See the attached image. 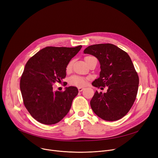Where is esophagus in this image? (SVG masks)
Segmentation results:
<instances>
[{
	"label": "esophagus",
	"instance_id": "obj_1",
	"mask_svg": "<svg viewBox=\"0 0 158 158\" xmlns=\"http://www.w3.org/2000/svg\"><path fill=\"white\" fill-rule=\"evenodd\" d=\"M83 90H84V88H81V87H79V88H78L79 92H82Z\"/></svg>",
	"mask_w": 158,
	"mask_h": 158
}]
</instances>
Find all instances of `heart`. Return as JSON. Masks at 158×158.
Here are the masks:
<instances>
[{
	"label": "heart",
	"instance_id": "b5f03b06",
	"mask_svg": "<svg viewBox=\"0 0 158 158\" xmlns=\"http://www.w3.org/2000/svg\"><path fill=\"white\" fill-rule=\"evenodd\" d=\"M91 57H92V56H86V57H85V59L86 60V62H87L88 60ZM72 63H73L72 60L70 61V62L68 63V64L66 67V72H70L71 70L72 67ZM69 83L72 85H74V86H83L85 85L86 81H85V79L83 78L82 77L78 76V75H73V76H72L70 78Z\"/></svg>",
	"mask_w": 158,
	"mask_h": 158
}]
</instances>
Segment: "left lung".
I'll return each mask as SVG.
<instances>
[{"mask_svg": "<svg viewBox=\"0 0 158 158\" xmlns=\"http://www.w3.org/2000/svg\"><path fill=\"white\" fill-rule=\"evenodd\" d=\"M85 53L91 54L100 63V77L92 85L108 86L106 93L96 91L90 101L94 113L105 121H117L129 112L135 100L139 76L128 53L112 44L88 46Z\"/></svg>", "mask_w": 158, "mask_h": 158, "instance_id": "obj_1", "label": "left lung"}]
</instances>
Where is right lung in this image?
<instances>
[{"label": "right lung", "mask_w": 158, "mask_h": 158, "mask_svg": "<svg viewBox=\"0 0 158 158\" xmlns=\"http://www.w3.org/2000/svg\"><path fill=\"white\" fill-rule=\"evenodd\" d=\"M81 47L47 46L26 63L20 88L26 108L39 123L56 124L69 112L77 88L70 86L64 91L53 92V85L66 77L68 63Z\"/></svg>", "instance_id": "obj_1"}]
</instances>
